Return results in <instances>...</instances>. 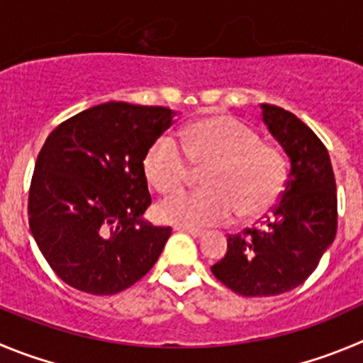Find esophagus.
Here are the masks:
<instances>
[{
    "label": "esophagus",
    "instance_id": "esophagus-1",
    "mask_svg": "<svg viewBox=\"0 0 363 363\" xmlns=\"http://www.w3.org/2000/svg\"><path fill=\"white\" fill-rule=\"evenodd\" d=\"M179 231H184L188 233V235H191L193 238H201V236L206 235L204 229H195V228H184V225H181V228H177Z\"/></svg>",
    "mask_w": 363,
    "mask_h": 363
}]
</instances>
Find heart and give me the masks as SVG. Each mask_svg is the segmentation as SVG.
<instances>
[{
	"label": "heart",
	"instance_id": "1",
	"mask_svg": "<svg viewBox=\"0 0 363 363\" xmlns=\"http://www.w3.org/2000/svg\"><path fill=\"white\" fill-rule=\"evenodd\" d=\"M179 144L162 135L143 159L148 184L172 193L189 177V167L206 168L204 191L177 193L157 206L166 223L201 228L228 222L233 215L249 218L267 211L283 193L289 162L283 152L259 143L252 128L222 114H213L179 132ZM189 162L186 163L185 161Z\"/></svg>",
	"mask_w": 363,
	"mask_h": 363
}]
</instances>
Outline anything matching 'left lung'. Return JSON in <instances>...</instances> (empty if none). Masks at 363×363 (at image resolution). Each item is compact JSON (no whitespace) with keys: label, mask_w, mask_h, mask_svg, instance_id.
I'll return each instance as SVG.
<instances>
[{"label":"left lung","mask_w":363,"mask_h":363,"mask_svg":"<svg viewBox=\"0 0 363 363\" xmlns=\"http://www.w3.org/2000/svg\"><path fill=\"white\" fill-rule=\"evenodd\" d=\"M263 121L290 159L279 202L256 228L229 235L211 272L245 297L294 290L317 269L337 235V186L323 141L296 114L262 104Z\"/></svg>","instance_id":"8db88e82"}]
</instances>
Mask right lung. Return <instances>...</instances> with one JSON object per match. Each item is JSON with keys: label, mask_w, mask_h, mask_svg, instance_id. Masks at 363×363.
<instances>
[{"label": "right lung", "mask_w": 363, "mask_h": 363, "mask_svg": "<svg viewBox=\"0 0 363 363\" xmlns=\"http://www.w3.org/2000/svg\"><path fill=\"white\" fill-rule=\"evenodd\" d=\"M175 113L107 101L62 121L37 155L30 231L53 272L73 289L113 296L157 262L170 228L143 220V159Z\"/></svg>", "instance_id": "obj_1"}]
</instances>
